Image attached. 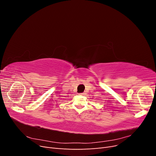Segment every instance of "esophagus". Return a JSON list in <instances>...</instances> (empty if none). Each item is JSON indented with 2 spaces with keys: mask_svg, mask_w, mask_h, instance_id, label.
Returning <instances> with one entry per match:
<instances>
[{
  "mask_svg": "<svg viewBox=\"0 0 156 156\" xmlns=\"http://www.w3.org/2000/svg\"><path fill=\"white\" fill-rule=\"evenodd\" d=\"M85 94H86V93L83 92V93H81V94H80V95H81V96H84V95H85Z\"/></svg>",
  "mask_w": 156,
  "mask_h": 156,
  "instance_id": "1",
  "label": "esophagus"
}]
</instances>
